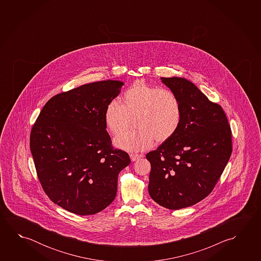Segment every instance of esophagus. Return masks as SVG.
<instances>
[{"instance_id": "obj_1", "label": "esophagus", "mask_w": 261, "mask_h": 261, "mask_svg": "<svg viewBox=\"0 0 261 261\" xmlns=\"http://www.w3.org/2000/svg\"><path fill=\"white\" fill-rule=\"evenodd\" d=\"M142 158V154H130V158H131V160H132L133 162H135V161H137L138 160L139 158Z\"/></svg>"}]
</instances>
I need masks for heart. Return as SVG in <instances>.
Listing matches in <instances>:
<instances>
[{
  "mask_svg": "<svg viewBox=\"0 0 261 261\" xmlns=\"http://www.w3.org/2000/svg\"><path fill=\"white\" fill-rule=\"evenodd\" d=\"M182 106L171 90L158 88L145 82L137 81L121 96L107 103L103 111L106 127L112 135L122 132L134 118L137 129L121 133L114 139L116 147L128 152H140L174 137L182 122Z\"/></svg>",
  "mask_w": 261,
  "mask_h": 261,
  "instance_id": "b5f03b06",
  "label": "heart"
}]
</instances>
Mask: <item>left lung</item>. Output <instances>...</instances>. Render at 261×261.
<instances>
[{"label":"left lung","mask_w":261,"mask_h":261,"mask_svg":"<svg viewBox=\"0 0 261 261\" xmlns=\"http://www.w3.org/2000/svg\"><path fill=\"white\" fill-rule=\"evenodd\" d=\"M178 96L182 122L174 137L146 154L148 192L158 205L180 210L210 195L232 153L230 125L222 107L182 77H161Z\"/></svg>","instance_id":"8db88e82"}]
</instances>
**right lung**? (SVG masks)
<instances>
[{
    "mask_svg": "<svg viewBox=\"0 0 261 261\" xmlns=\"http://www.w3.org/2000/svg\"><path fill=\"white\" fill-rule=\"evenodd\" d=\"M124 83L94 82L53 96L32 128L39 181L55 204L80 216L98 213L116 197L128 154L114 149L103 111Z\"/></svg>",
    "mask_w": 261,
    "mask_h": 261,
    "instance_id": "add662e5",
    "label": "right lung"
}]
</instances>
